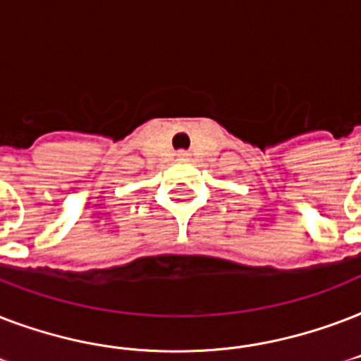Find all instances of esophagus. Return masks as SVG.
Instances as JSON below:
<instances>
[{
    "mask_svg": "<svg viewBox=\"0 0 361 361\" xmlns=\"http://www.w3.org/2000/svg\"><path fill=\"white\" fill-rule=\"evenodd\" d=\"M178 156H180V158H186V156H188V154H186L184 150H180V152H178Z\"/></svg>",
    "mask_w": 361,
    "mask_h": 361,
    "instance_id": "34e87169",
    "label": "esophagus"
}]
</instances>
